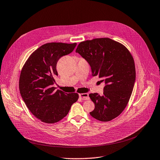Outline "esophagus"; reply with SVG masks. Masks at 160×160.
<instances>
[{
    "mask_svg": "<svg viewBox=\"0 0 160 160\" xmlns=\"http://www.w3.org/2000/svg\"><path fill=\"white\" fill-rule=\"evenodd\" d=\"M79 98L82 100H88L90 99V97L88 96V93H80L79 95Z\"/></svg>",
    "mask_w": 160,
    "mask_h": 160,
    "instance_id": "34e87169",
    "label": "esophagus"
}]
</instances>
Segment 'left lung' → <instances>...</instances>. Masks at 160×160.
<instances>
[{
	"label": "left lung",
	"instance_id": "1",
	"mask_svg": "<svg viewBox=\"0 0 160 160\" xmlns=\"http://www.w3.org/2000/svg\"><path fill=\"white\" fill-rule=\"evenodd\" d=\"M76 52L90 65L93 76L105 86L102 95L90 93L95 104L92 117L108 122L118 117L126 107L136 79L133 58L122 44L108 38L81 42Z\"/></svg>",
	"mask_w": 160,
	"mask_h": 160
}]
</instances>
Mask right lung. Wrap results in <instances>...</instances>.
<instances>
[{
    "instance_id": "1",
    "label": "right lung",
    "mask_w": 160,
    "mask_h": 160,
    "mask_svg": "<svg viewBox=\"0 0 160 160\" xmlns=\"http://www.w3.org/2000/svg\"><path fill=\"white\" fill-rule=\"evenodd\" d=\"M77 43H48L29 56L20 76L19 89L29 111L42 122L54 124L68 113L76 102L77 93L56 90L54 78L58 76L56 64L60 58L71 53Z\"/></svg>"
}]
</instances>
